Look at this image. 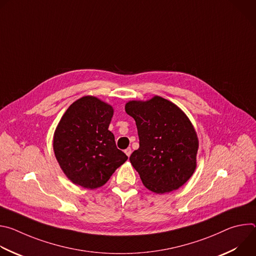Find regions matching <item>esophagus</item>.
I'll return each mask as SVG.
<instances>
[{"instance_id":"1","label":"esophagus","mask_w":256,"mask_h":256,"mask_svg":"<svg viewBox=\"0 0 256 256\" xmlns=\"http://www.w3.org/2000/svg\"><path fill=\"white\" fill-rule=\"evenodd\" d=\"M124 153L126 154V156H128V157H130V154H132V149H130V148L126 149V150H124Z\"/></svg>"}]
</instances>
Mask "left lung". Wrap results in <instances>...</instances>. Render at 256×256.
Here are the masks:
<instances>
[{
    "mask_svg": "<svg viewBox=\"0 0 256 256\" xmlns=\"http://www.w3.org/2000/svg\"><path fill=\"white\" fill-rule=\"evenodd\" d=\"M126 112L136 120L140 148L130 161L142 184L156 194L178 190L196 167L198 140L181 109L155 96L148 101H130Z\"/></svg>",
    "mask_w": 256,
    "mask_h": 256,
    "instance_id": "1",
    "label": "left lung"
}]
</instances>
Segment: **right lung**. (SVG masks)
Listing matches in <instances>:
<instances>
[{
  "label": "right lung",
  "mask_w": 256,
  "mask_h": 256,
  "mask_svg": "<svg viewBox=\"0 0 256 256\" xmlns=\"http://www.w3.org/2000/svg\"><path fill=\"white\" fill-rule=\"evenodd\" d=\"M112 107L93 96L72 103L54 136L56 158L66 177L84 188L102 186L128 156L116 148L108 130Z\"/></svg>",
  "instance_id": "right-lung-1"
}]
</instances>
